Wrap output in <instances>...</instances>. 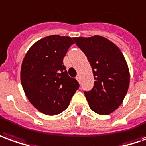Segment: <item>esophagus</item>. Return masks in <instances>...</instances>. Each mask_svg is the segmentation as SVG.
I'll use <instances>...</instances> for the list:
<instances>
[{
	"instance_id": "obj_1",
	"label": "esophagus",
	"mask_w": 146,
	"mask_h": 146,
	"mask_svg": "<svg viewBox=\"0 0 146 146\" xmlns=\"http://www.w3.org/2000/svg\"><path fill=\"white\" fill-rule=\"evenodd\" d=\"M76 79H77V81H78L79 83H80V77H79V75H78V76L76 77Z\"/></svg>"
}]
</instances>
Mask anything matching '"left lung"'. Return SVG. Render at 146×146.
I'll return each instance as SVG.
<instances>
[{
    "label": "left lung",
    "mask_w": 146,
    "mask_h": 146,
    "mask_svg": "<svg viewBox=\"0 0 146 146\" xmlns=\"http://www.w3.org/2000/svg\"><path fill=\"white\" fill-rule=\"evenodd\" d=\"M92 67L93 88L84 91L90 108L108 115L121 105L129 85V71L125 57L113 42L100 36L74 38Z\"/></svg>",
    "instance_id": "8db88e82"
}]
</instances>
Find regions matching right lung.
<instances>
[{"label":"right lung","instance_id":"1","mask_svg":"<svg viewBox=\"0 0 146 146\" xmlns=\"http://www.w3.org/2000/svg\"><path fill=\"white\" fill-rule=\"evenodd\" d=\"M74 43L71 37L52 35L33 44L22 62L21 81L27 98L47 115L63 112L79 89L63 65L67 50Z\"/></svg>","mask_w":146,"mask_h":146}]
</instances>
